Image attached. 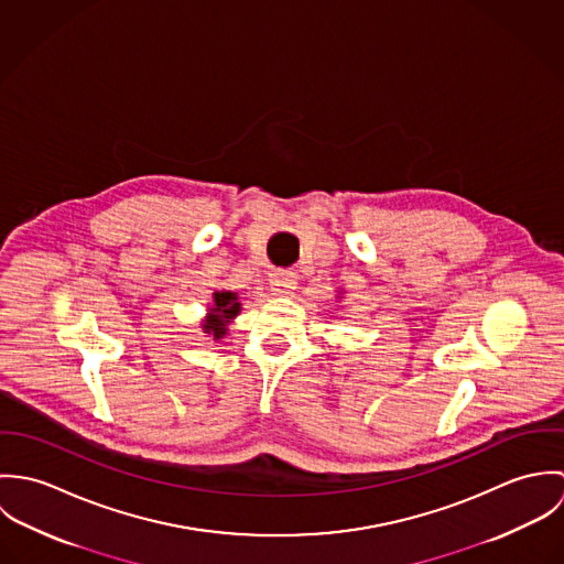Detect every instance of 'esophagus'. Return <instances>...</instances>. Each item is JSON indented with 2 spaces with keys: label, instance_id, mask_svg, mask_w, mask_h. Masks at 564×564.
Segmentation results:
<instances>
[{
  "label": "esophagus",
  "instance_id": "esophagus-1",
  "mask_svg": "<svg viewBox=\"0 0 564 564\" xmlns=\"http://www.w3.org/2000/svg\"><path fill=\"white\" fill-rule=\"evenodd\" d=\"M269 284L275 295H289L297 286V275L293 271H273Z\"/></svg>",
  "mask_w": 564,
  "mask_h": 564
}]
</instances>
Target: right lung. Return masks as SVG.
I'll use <instances>...</instances> for the list:
<instances>
[{
	"label": "right lung",
	"instance_id": "1",
	"mask_svg": "<svg viewBox=\"0 0 564 564\" xmlns=\"http://www.w3.org/2000/svg\"><path fill=\"white\" fill-rule=\"evenodd\" d=\"M241 313L239 295L232 291H217L213 295V306L208 308V317L204 322V332L215 338H224L228 334V323Z\"/></svg>",
	"mask_w": 564,
	"mask_h": 564
}]
</instances>
